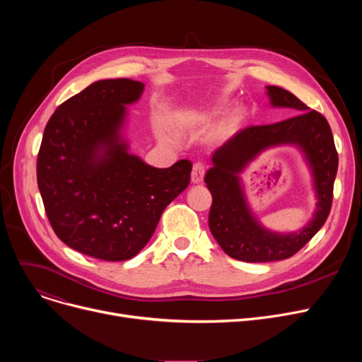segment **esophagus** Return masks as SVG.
Returning <instances> with one entry per match:
<instances>
[{"label": "esophagus", "instance_id": "esophagus-1", "mask_svg": "<svg viewBox=\"0 0 362 362\" xmlns=\"http://www.w3.org/2000/svg\"><path fill=\"white\" fill-rule=\"evenodd\" d=\"M204 173H205L204 165H202V164H195L194 168H192V173H191V180H192V183H194V185L202 183V180H204Z\"/></svg>", "mask_w": 362, "mask_h": 362}]
</instances>
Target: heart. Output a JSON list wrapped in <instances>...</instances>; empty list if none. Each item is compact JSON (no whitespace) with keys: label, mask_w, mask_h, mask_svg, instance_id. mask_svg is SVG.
Masks as SVG:
<instances>
[{"label":"heart","mask_w":362,"mask_h":362,"mask_svg":"<svg viewBox=\"0 0 362 362\" xmlns=\"http://www.w3.org/2000/svg\"><path fill=\"white\" fill-rule=\"evenodd\" d=\"M223 108H224L223 104H213L210 107H204L201 110L179 112L173 117V120H171V126H173V129L177 132H191L195 127L204 126L206 123H210L211 120H214ZM243 120H245V112L242 110L232 111L218 126V132H217L218 138H227L233 135V133L240 127ZM160 138L167 139V135L163 130L160 132Z\"/></svg>","instance_id":"b5f03b06"}]
</instances>
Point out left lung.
<instances>
[{"mask_svg": "<svg viewBox=\"0 0 362 362\" xmlns=\"http://www.w3.org/2000/svg\"><path fill=\"white\" fill-rule=\"evenodd\" d=\"M273 108H292L296 116L274 124L245 129L211 154L205 183L213 195L208 226L221 250L235 259L270 262L296 254L326 223L337 173V152L332 129L320 112L310 110L293 93L265 86ZM293 146L308 164L316 197L313 217L300 230L276 233L264 226L245 195L241 173L262 151Z\"/></svg>", "mask_w": 362, "mask_h": 362, "instance_id": "left-lung-1", "label": "left lung"}]
</instances>
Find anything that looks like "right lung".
Wrapping results in <instances>:
<instances>
[{"label":"right lung","mask_w":362,"mask_h":362,"mask_svg":"<svg viewBox=\"0 0 362 362\" xmlns=\"http://www.w3.org/2000/svg\"><path fill=\"white\" fill-rule=\"evenodd\" d=\"M144 88L132 79L93 82L55 110L37 154V187L55 235L104 261L138 255L191 180L189 160L157 168L130 152L127 105Z\"/></svg>","instance_id":"obj_1"}]
</instances>
